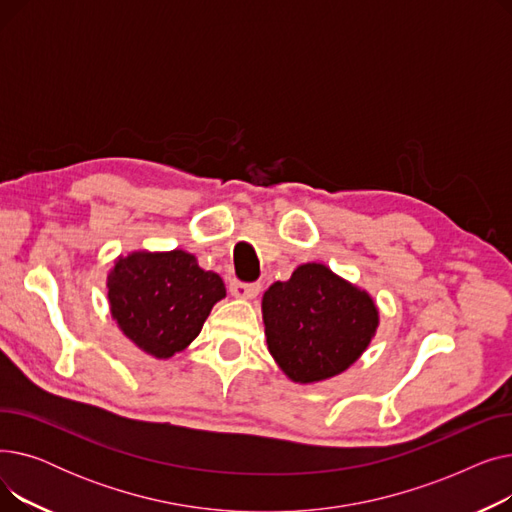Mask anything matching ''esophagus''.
Listing matches in <instances>:
<instances>
[{
    "label": "esophagus",
    "mask_w": 512,
    "mask_h": 512,
    "mask_svg": "<svg viewBox=\"0 0 512 512\" xmlns=\"http://www.w3.org/2000/svg\"><path fill=\"white\" fill-rule=\"evenodd\" d=\"M259 292H261V284L259 282H253V284L238 282V280L230 282V294H232V297H236V299H255Z\"/></svg>",
    "instance_id": "obj_1"
}]
</instances>
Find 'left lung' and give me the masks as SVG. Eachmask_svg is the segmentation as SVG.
I'll return each mask as SVG.
<instances>
[{
    "instance_id": "obj_1",
    "label": "left lung",
    "mask_w": 512,
    "mask_h": 512,
    "mask_svg": "<svg viewBox=\"0 0 512 512\" xmlns=\"http://www.w3.org/2000/svg\"><path fill=\"white\" fill-rule=\"evenodd\" d=\"M267 351L286 378L317 384L346 371L380 326L371 294L324 263H303L261 299Z\"/></svg>"
}]
</instances>
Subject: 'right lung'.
I'll return each mask as SVG.
<instances>
[{
    "mask_svg": "<svg viewBox=\"0 0 512 512\" xmlns=\"http://www.w3.org/2000/svg\"><path fill=\"white\" fill-rule=\"evenodd\" d=\"M105 284L120 332L155 359L184 351L226 297L224 280L182 249L120 255Z\"/></svg>",
    "mask_w": 512,
    "mask_h": 512,
    "instance_id": "add662e5",
    "label": "right lung"
}]
</instances>
